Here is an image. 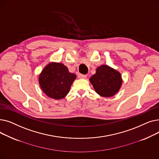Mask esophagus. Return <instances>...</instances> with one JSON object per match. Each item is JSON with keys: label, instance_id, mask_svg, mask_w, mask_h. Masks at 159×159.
Returning <instances> with one entry per match:
<instances>
[{"label": "esophagus", "instance_id": "esophagus-1", "mask_svg": "<svg viewBox=\"0 0 159 159\" xmlns=\"http://www.w3.org/2000/svg\"><path fill=\"white\" fill-rule=\"evenodd\" d=\"M78 77L79 79H86V75H82V74H79Z\"/></svg>", "mask_w": 159, "mask_h": 159}]
</instances>
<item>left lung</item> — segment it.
Segmentation results:
<instances>
[{"mask_svg": "<svg viewBox=\"0 0 159 159\" xmlns=\"http://www.w3.org/2000/svg\"><path fill=\"white\" fill-rule=\"evenodd\" d=\"M89 81L96 93L103 97L114 96L122 84L120 73L105 64L98 67L95 74L90 77Z\"/></svg>", "mask_w": 159, "mask_h": 159, "instance_id": "8db88e82", "label": "left lung"}]
</instances>
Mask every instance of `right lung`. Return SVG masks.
I'll list each match as a JSON object with an SVG mask.
<instances>
[{
	"mask_svg": "<svg viewBox=\"0 0 159 159\" xmlns=\"http://www.w3.org/2000/svg\"><path fill=\"white\" fill-rule=\"evenodd\" d=\"M76 78V75L70 73L62 63L52 62L40 73L39 82L42 90L48 97L58 100L68 95Z\"/></svg>",
	"mask_w": 159,
	"mask_h": 159,
	"instance_id": "right-lung-1",
	"label": "right lung"
}]
</instances>
